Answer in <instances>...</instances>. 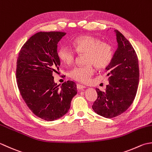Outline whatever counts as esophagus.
Wrapping results in <instances>:
<instances>
[{
	"label": "esophagus",
	"mask_w": 152,
	"mask_h": 152,
	"mask_svg": "<svg viewBox=\"0 0 152 152\" xmlns=\"http://www.w3.org/2000/svg\"><path fill=\"white\" fill-rule=\"evenodd\" d=\"M77 89H79V90H82L83 88H85L86 86H84V85H80V84H77Z\"/></svg>",
	"instance_id": "1"
}]
</instances>
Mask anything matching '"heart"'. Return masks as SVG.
<instances>
[{"label": "heart", "mask_w": 152, "mask_h": 152, "mask_svg": "<svg viewBox=\"0 0 152 152\" xmlns=\"http://www.w3.org/2000/svg\"><path fill=\"white\" fill-rule=\"evenodd\" d=\"M73 50L67 45L61 46L58 50V57L64 64H72L75 58V52L80 54H86L84 66L75 67L70 72V77L80 83H86L94 74L92 65L97 69H104L112 60L113 51L112 46L100 39L85 35L77 38L73 43Z\"/></svg>", "instance_id": "b5f03b06"}]
</instances>
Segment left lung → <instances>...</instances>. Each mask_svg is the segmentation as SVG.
I'll list each match as a JSON object with an SVG mask.
<instances>
[{"instance_id": "left-lung-1", "label": "left lung", "mask_w": 152, "mask_h": 152, "mask_svg": "<svg viewBox=\"0 0 152 152\" xmlns=\"http://www.w3.org/2000/svg\"><path fill=\"white\" fill-rule=\"evenodd\" d=\"M118 47L106 67L109 85L105 91L96 88L97 99L92 105L96 113L106 118L118 116L134 100L139 83L137 55L131 43L118 30H114Z\"/></svg>"}]
</instances>
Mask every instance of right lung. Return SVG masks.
Masks as SVG:
<instances>
[{"label": "right lung", "instance_id": "add662e5", "mask_svg": "<svg viewBox=\"0 0 152 152\" xmlns=\"http://www.w3.org/2000/svg\"><path fill=\"white\" fill-rule=\"evenodd\" d=\"M66 34L37 33L21 47L17 60L16 81L21 96L36 116L49 121L66 114L77 93L72 80L60 87L54 80L53 73L60 66L57 45Z\"/></svg>", "mask_w": 152, "mask_h": 152}]
</instances>
